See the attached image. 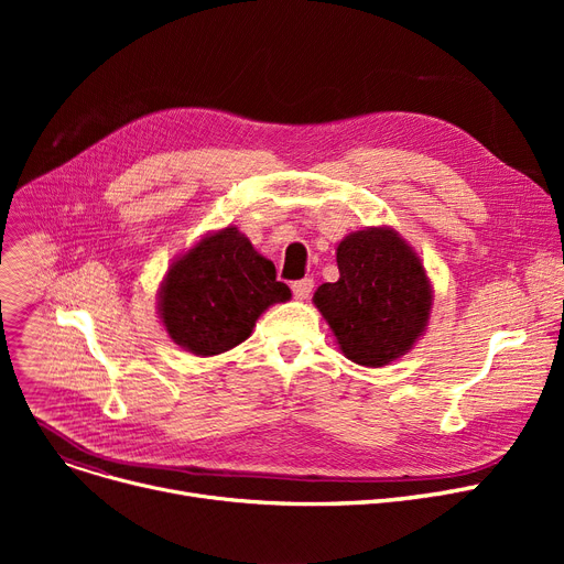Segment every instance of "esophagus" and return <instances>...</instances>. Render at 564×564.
I'll use <instances>...</instances> for the list:
<instances>
[{
  "label": "esophagus",
  "instance_id": "34e87169",
  "mask_svg": "<svg viewBox=\"0 0 564 564\" xmlns=\"http://www.w3.org/2000/svg\"><path fill=\"white\" fill-rule=\"evenodd\" d=\"M290 288L297 300H308L313 292V279H300V281H294Z\"/></svg>",
  "mask_w": 564,
  "mask_h": 564
}]
</instances>
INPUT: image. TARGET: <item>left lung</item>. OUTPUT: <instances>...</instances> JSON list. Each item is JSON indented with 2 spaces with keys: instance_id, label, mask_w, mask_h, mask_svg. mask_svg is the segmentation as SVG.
Masks as SVG:
<instances>
[{
  "instance_id": "left-lung-1",
  "label": "left lung",
  "mask_w": 564,
  "mask_h": 564,
  "mask_svg": "<svg viewBox=\"0 0 564 564\" xmlns=\"http://www.w3.org/2000/svg\"><path fill=\"white\" fill-rule=\"evenodd\" d=\"M340 279L322 283L313 304L345 357L381 368L416 343L430 322L432 285L423 260L389 226L349 232L336 249Z\"/></svg>"
}]
</instances>
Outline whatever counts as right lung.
Wrapping results in <instances>:
<instances>
[{
	"instance_id": "1",
	"label": "right lung",
	"mask_w": 564,
	"mask_h": 564,
	"mask_svg": "<svg viewBox=\"0 0 564 564\" xmlns=\"http://www.w3.org/2000/svg\"><path fill=\"white\" fill-rule=\"evenodd\" d=\"M292 292L276 267L235 226L205 235L177 256L160 288V317L175 345L215 357L245 343L256 319Z\"/></svg>"
}]
</instances>
